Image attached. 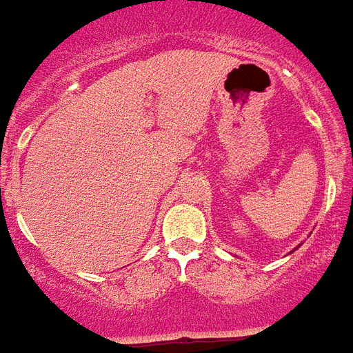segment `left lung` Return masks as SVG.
<instances>
[{"label": "left lung", "mask_w": 353, "mask_h": 353, "mask_svg": "<svg viewBox=\"0 0 353 353\" xmlns=\"http://www.w3.org/2000/svg\"><path fill=\"white\" fill-rule=\"evenodd\" d=\"M294 250H296V248H294ZM294 250H292V251H294ZM292 251H291V253H292Z\"/></svg>", "instance_id": "1"}]
</instances>
